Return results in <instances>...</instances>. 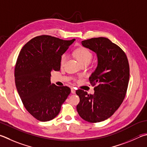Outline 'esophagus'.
<instances>
[{
    "instance_id": "1",
    "label": "esophagus",
    "mask_w": 147,
    "mask_h": 147,
    "mask_svg": "<svg viewBox=\"0 0 147 147\" xmlns=\"http://www.w3.org/2000/svg\"><path fill=\"white\" fill-rule=\"evenodd\" d=\"M75 92H76L75 89H74L73 87H72L71 88V93H73V94H75Z\"/></svg>"
}]
</instances>
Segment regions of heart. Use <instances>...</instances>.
Masks as SVG:
<instances>
[{
	"label": "heart",
	"mask_w": 147,
	"mask_h": 147,
	"mask_svg": "<svg viewBox=\"0 0 147 147\" xmlns=\"http://www.w3.org/2000/svg\"><path fill=\"white\" fill-rule=\"evenodd\" d=\"M74 55L77 60L79 61V62L81 63V65L85 63H89L92 58V53L85 47H80L77 49L74 52ZM67 59V55L66 54H63L60 58V65L62 66L64 65Z\"/></svg>",
	"instance_id": "obj_1"
}]
</instances>
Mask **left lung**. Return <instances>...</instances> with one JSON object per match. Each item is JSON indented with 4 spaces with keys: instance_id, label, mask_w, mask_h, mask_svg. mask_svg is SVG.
Masks as SVG:
<instances>
[{
    "instance_id": "8db88e82",
    "label": "left lung",
    "mask_w": 147,
    "mask_h": 147,
    "mask_svg": "<svg viewBox=\"0 0 147 147\" xmlns=\"http://www.w3.org/2000/svg\"><path fill=\"white\" fill-rule=\"evenodd\" d=\"M82 44L97 55V67L89 77L90 84L97 86L94 94L76 90L80 98L76 109L85 121L101 122L113 115L124 100L130 77L129 61L123 51L105 37L85 40Z\"/></svg>"
}]
</instances>
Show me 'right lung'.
I'll return each instance as SVG.
<instances>
[{"label":"right lung","mask_w":147,"mask_h":147,"mask_svg":"<svg viewBox=\"0 0 147 147\" xmlns=\"http://www.w3.org/2000/svg\"><path fill=\"white\" fill-rule=\"evenodd\" d=\"M75 39L36 36L24 45L15 68L18 94L29 113L40 121L54 119L71 93L70 88L51 84V72L60 69V58Z\"/></svg>","instance_id":"add662e5"}]
</instances>
